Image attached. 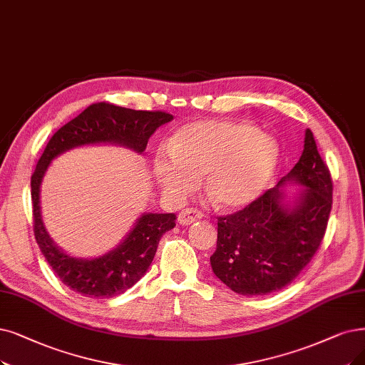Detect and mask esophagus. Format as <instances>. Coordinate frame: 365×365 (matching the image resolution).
Masks as SVG:
<instances>
[{"instance_id": "34e87169", "label": "esophagus", "mask_w": 365, "mask_h": 365, "mask_svg": "<svg viewBox=\"0 0 365 365\" xmlns=\"http://www.w3.org/2000/svg\"><path fill=\"white\" fill-rule=\"evenodd\" d=\"M203 217V212L197 208H185L178 214V223L182 226L192 225Z\"/></svg>"}]
</instances>
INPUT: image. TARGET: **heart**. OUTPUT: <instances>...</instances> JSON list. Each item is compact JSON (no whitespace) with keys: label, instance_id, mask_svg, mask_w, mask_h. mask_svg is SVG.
I'll use <instances>...</instances> for the list:
<instances>
[{"label":"heart","instance_id":"1","mask_svg":"<svg viewBox=\"0 0 365 365\" xmlns=\"http://www.w3.org/2000/svg\"><path fill=\"white\" fill-rule=\"evenodd\" d=\"M279 145L238 121H196L180 127L168 142V154L153 160L154 177L162 190L181 200L205 173V192L220 210H240L267 187L279 163Z\"/></svg>","mask_w":365,"mask_h":365}]
</instances>
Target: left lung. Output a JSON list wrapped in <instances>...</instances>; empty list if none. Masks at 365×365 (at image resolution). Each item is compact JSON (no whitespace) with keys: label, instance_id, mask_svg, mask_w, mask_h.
<instances>
[{"label":"left lung","instance_id":"obj_1","mask_svg":"<svg viewBox=\"0 0 365 365\" xmlns=\"http://www.w3.org/2000/svg\"><path fill=\"white\" fill-rule=\"evenodd\" d=\"M289 180L304 187L292 210L281 202L279 185ZM331 207V173L307 128L302 155L279 184L245 208L217 217V249L211 256L214 274L233 292L247 297L283 289L317 252Z\"/></svg>","mask_w":365,"mask_h":365}]
</instances>
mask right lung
Instances as JSON below:
<instances>
[{
	"label": "right lung",
	"mask_w": 365,
	"mask_h": 365,
	"mask_svg": "<svg viewBox=\"0 0 365 365\" xmlns=\"http://www.w3.org/2000/svg\"><path fill=\"white\" fill-rule=\"evenodd\" d=\"M173 120L163 110H135L108 101L93 103L63 125L48 142L31 177L33 227L40 252L67 287L90 298H112L124 294L147 272L163 233L173 229L175 214H143L124 242L96 259H76L63 253L51 241L40 215V182L52 158L86 143H120L145 151L155 130Z\"/></svg>",
	"instance_id": "obj_1"
}]
</instances>
